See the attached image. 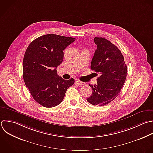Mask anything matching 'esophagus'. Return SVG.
I'll return each mask as SVG.
<instances>
[{
  "instance_id": "1",
  "label": "esophagus",
  "mask_w": 153,
  "mask_h": 153,
  "mask_svg": "<svg viewBox=\"0 0 153 153\" xmlns=\"http://www.w3.org/2000/svg\"><path fill=\"white\" fill-rule=\"evenodd\" d=\"M75 83L78 85H85V82H82V81H80L79 80H77L75 81Z\"/></svg>"
}]
</instances>
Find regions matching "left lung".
Returning <instances> with one entry per match:
<instances>
[{
  "instance_id": "left-lung-1",
  "label": "left lung",
  "mask_w": 153,
  "mask_h": 153,
  "mask_svg": "<svg viewBox=\"0 0 153 153\" xmlns=\"http://www.w3.org/2000/svg\"><path fill=\"white\" fill-rule=\"evenodd\" d=\"M97 50L92 59L90 68L99 73L97 84L91 87V96L87 99L93 105L102 106L114 100L119 94L126 81L127 66L120 50L109 41L96 37Z\"/></svg>"
}]
</instances>
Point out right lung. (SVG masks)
<instances>
[{"label":"right lung","instance_id":"obj_1","mask_svg":"<svg viewBox=\"0 0 153 153\" xmlns=\"http://www.w3.org/2000/svg\"><path fill=\"white\" fill-rule=\"evenodd\" d=\"M75 38L54 34L41 36L28 46L23 62L24 81L33 98L41 105H59L66 90L75 82L57 75V67L63 60V50Z\"/></svg>","mask_w":153,"mask_h":153}]
</instances>
